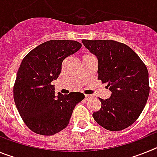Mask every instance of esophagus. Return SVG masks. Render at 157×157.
Returning <instances> with one entry per match:
<instances>
[{
	"mask_svg": "<svg viewBox=\"0 0 157 157\" xmlns=\"http://www.w3.org/2000/svg\"><path fill=\"white\" fill-rule=\"evenodd\" d=\"M91 98H92V96L91 95H89V94H85V99L87 100V101L90 99Z\"/></svg>",
	"mask_w": 157,
	"mask_h": 157,
	"instance_id": "obj_1",
	"label": "esophagus"
}]
</instances>
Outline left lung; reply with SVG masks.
Returning <instances> with one entry per match:
<instances>
[{
  "label": "left lung",
  "mask_w": 157,
  "mask_h": 157,
  "mask_svg": "<svg viewBox=\"0 0 157 157\" xmlns=\"http://www.w3.org/2000/svg\"><path fill=\"white\" fill-rule=\"evenodd\" d=\"M98 60V78L108 83L112 95L99 98L101 108L93 113L95 121L111 131L132 125L143 111L149 94V72L128 45L113 40H82Z\"/></svg>",
  "instance_id": "8db88e82"
}]
</instances>
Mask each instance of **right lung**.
Instances as JSON below:
<instances>
[{"instance_id":"obj_1","label":"right lung","mask_w":157,"mask_h":157,"mask_svg":"<svg viewBox=\"0 0 157 157\" xmlns=\"http://www.w3.org/2000/svg\"><path fill=\"white\" fill-rule=\"evenodd\" d=\"M81 47L76 41L50 40L23 58L14 85V101L23 122L33 132L48 136L63 130L75 105L85 98L79 92L56 96L51 83L59 77L63 59Z\"/></svg>"}]
</instances>
